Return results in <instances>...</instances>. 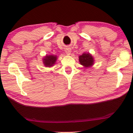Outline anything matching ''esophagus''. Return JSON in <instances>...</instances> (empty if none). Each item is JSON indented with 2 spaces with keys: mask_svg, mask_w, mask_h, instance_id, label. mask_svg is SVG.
Listing matches in <instances>:
<instances>
[{
  "mask_svg": "<svg viewBox=\"0 0 133 133\" xmlns=\"http://www.w3.org/2000/svg\"><path fill=\"white\" fill-rule=\"evenodd\" d=\"M65 52L67 55H70L71 53V49L69 47H67L65 49Z\"/></svg>",
  "mask_w": 133,
  "mask_h": 133,
  "instance_id": "1",
  "label": "esophagus"
}]
</instances>
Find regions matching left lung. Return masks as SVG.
<instances>
[{
    "label": "left lung",
    "instance_id": "8db88e82",
    "mask_svg": "<svg viewBox=\"0 0 133 133\" xmlns=\"http://www.w3.org/2000/svg\"><path fill=\"white\" fill-rule=\"evenodd\" d=\"M79 61L84 69L91 68L94 64V58L89 52H84L79 56Z\"/></svg>",
    "mask_w": 133,
    "mask_h": 133
}]
</instances>
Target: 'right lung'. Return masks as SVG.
Segmentation results:
<instances>
[{"label":"right lung","instance_id":"1","mask_svg":"<svg viewBox=\"0 0 133 133\" xmlns=\"http://www.w3.org/2000/svg\"><path fill=\"white\" fill-rule=\"evenodd\" d=\"M57 59V56L56 55L46 54L42 59V62L45 68H51L56 64Z\"/></svg>","mask_w":133,"mask_h":133}]
</instances>
